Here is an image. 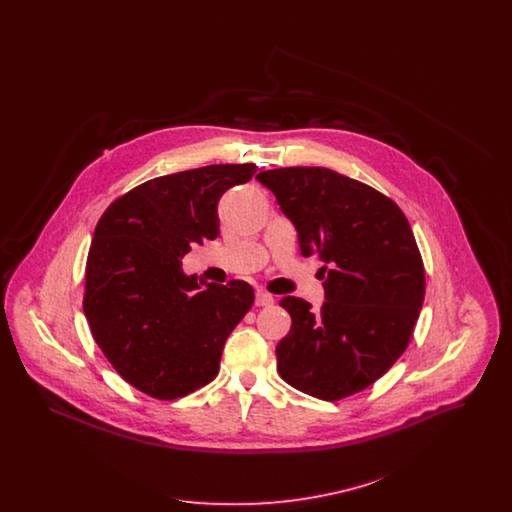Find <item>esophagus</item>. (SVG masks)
<instances>
[{
	"label": "esophagus",
	"instance_id": "obj_1",
	"mask_svg": "<svg viewBox=\"0 0 512 512\" xmlns=\"http://www.w3.org/2000/svg\"><path fill=\"white\" fill-rule=\"evenodd\" d=\"M255 305L257 307H272L274 305V297L270 293L259 292L255 297Z\"/></svg>",
	"mask_w": 512,
	"mask_h": 512
}]
</instances>
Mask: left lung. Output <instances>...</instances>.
<instances>
[{"label": "left lung", "mask_w": 512, "mask_h": 512, "mask_svg": "<svg viewBox=\"0 0 512 512\" xmlns=\"http://www.w3.org/2000/svg\"><path fill=\"white\" fill-rule=\"evenodd\" d=\"M297 230L303 257L322 259L324 303L280 305L292 330L276 347L278 372L324 401L365 390L407 349L424 301V265L403 211L380 192L322 167L257 174Z\"/></svg>", "instance_id": "obj_1"}]
</instances>
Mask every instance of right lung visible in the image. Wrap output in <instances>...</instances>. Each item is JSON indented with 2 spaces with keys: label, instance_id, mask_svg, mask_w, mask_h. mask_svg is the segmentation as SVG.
Returning <instances> with one entry per match:
<instances>
[{
  "label": "right lung",
  "instance_id": "add662e5",
  "mask_svg": "<svg viewBox=\"0 0 512 512\" xmlns=\"http://www.w3.org/2000/svg\"><path fill=\"white\" fill-rule=\"evenodd\" d=\"M257 172L211 165L153 178L113 201L86 263L84 315L107 361L134 388L176 399L219 374L230 332L255 301L244 280L197 282L192 245L219 236V199Z\"/></svg>",
  "mask_w": 512,
  "mask_h": 512
}]
</instances>
